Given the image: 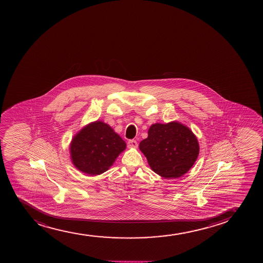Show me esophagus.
<instances>
[{
  "mask_svg": "<svg viewBox=\"0 0 263 263\" xmlns=\"http://www.w3.org/2000/svg\"><path fill=\"white\" fill-rule=\"evenodd\" d=\"M128 145H129L130 147L137 148L138 147V142H137L136 140L132 139V140L128 141Z\"/></svg>",
  "mask_w": 263,
  "mask_h": 263,
  "instance_id": "obj_1",
  "label": "esophagus"
}]
</instances>
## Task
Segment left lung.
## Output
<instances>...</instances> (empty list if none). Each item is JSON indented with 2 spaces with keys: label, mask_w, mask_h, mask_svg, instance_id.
<instances>
[{
  "label": "left lung",
  "mask_w": 263,
  "mask_h": 263,
  "mask_svg": "<svg viewBox=\"0 0 263 263\" xmlns=\"http://www.w3.org/2000/svg\"><path fill=\"white\" fill-rule=\"evenodd\" d=\"M152 170L166 179L179 178L192 167L199 154L193 132L177 121L152 124L148 137L139 143Z\"/></svg>",
  "instance_id": "1"
}]
</instances>
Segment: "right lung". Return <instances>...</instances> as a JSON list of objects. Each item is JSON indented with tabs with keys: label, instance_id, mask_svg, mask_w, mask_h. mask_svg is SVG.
Segmentation results:
<instances>
[{
	"label": "right lung",
	"instance_id": "1",
	"mask_svg": "<svg viewBox=\"0 0 263 263\" xmlns=\"http://www.w3.org/2000/svg\"><path fill=\"white\" fill-rule=\"evenodd\" d=\"M125 148L126 143L109 124L95 121L73 136L70 157L76 168L93 176L106 172Z\"/></svg>",
	"mask_w": 263,
	"mask_h": 263
}]
</instances>
